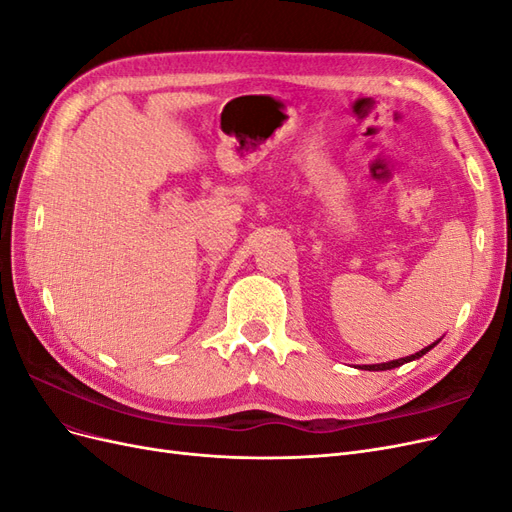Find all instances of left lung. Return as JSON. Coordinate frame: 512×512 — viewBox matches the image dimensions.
I'll return each mask as SVG.
<instances>
[{
	"instance_id": "8db88e82",
	"label": "left lung",
	"mask_w": 512,
	"mask_h": 512,
	"mask_svg": "<svg viewBox=\"0 0 512 512\" xmlns=\"http://www.w3.org/2000/svg\"><path fill=\"white\" fill-rule=\"evenodd\" d=\"M440 342V339H438ZM438 342H433L431 346H427V348H423L421 352H416V354H410V356H404V359H397V361H389V363H376V365H361L359 369H369V371H386V369H393V367H399V365H404V363H410V361H414V359H421L423 354H427L433 346H436Z\"/></svg>"
}]
</instances>
